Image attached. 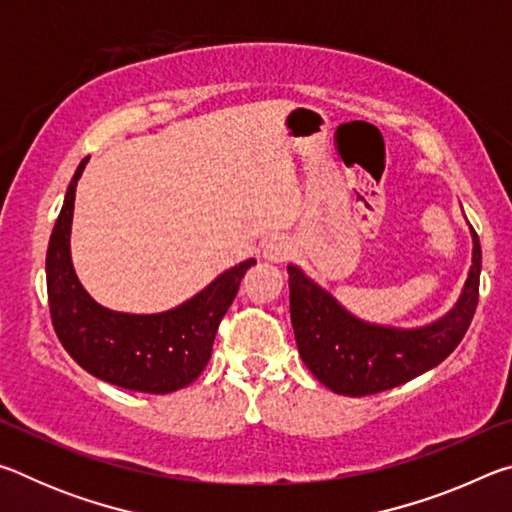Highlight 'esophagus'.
I'll list each match as a JSON object with an SVG mask.
<instances>
[{"instance_id":"1","label":"esophagus","mask_w":512,"mask_h":512,"mask_svg":"<svg viewBox=\"0 0 512 512\" xmlns=\"http://www.w3.org/2000/svg\"><path fill=\"white\" fill-rule=\"evenodd\" d=\"M262 255H264L266 262H271V264H282V262H287V259H291V255H293V246H291V241H289V239H284V237H273V239H268L266 244H264Z\"/></svg>"}]
</instances>
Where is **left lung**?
<instances>
[{"label":"left lung","mask_w":512,"mask_h":512,"mask_svg":"<svg viewBox=\"0 0 512 512\" xmlns=\"http://www.w3.org/2000/svg\"><path fill=\"white\" fill-rule=\"evenodd\" d=\"M472 266L456 305L436 323L397 329L352 316L325 289L289 266L291 323L305 366L329 391L363 397L406 384L456 350L479 305L481 244L472 230Z\"/></svg>","instance_id":"1"}]
</instances>
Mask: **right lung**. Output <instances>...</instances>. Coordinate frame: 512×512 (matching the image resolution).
I'll list each match as a JSON object with an SVG mask.
<instances>
[{
  "label": "right lung",
  "mask_w": 512,
  "mask_h": 512,
  "mask_svg": "<svg viewBox=\"0 0 512 512\" xmlns=\"http://www.w3.org/2000/svg\"><path fill=\"white\" fill-rule=\"evenodd\" d=\"M85 158L67 187L47 248L49 314L58 341L83 370L108 384L140 393H173L201 375L212 357L221 318L255 259L221 273L192 300L162 314H121L101 307L83 289L69 255L76 183Z\"/></svg>",
  "instance_id": "obj_1"
}]
</instances>
